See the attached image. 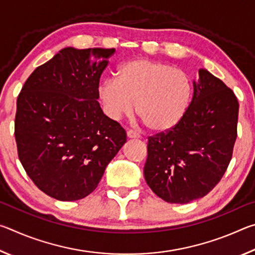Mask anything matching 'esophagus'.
<instances>
[{
  "label": "esophagus",
  "mask_w": 255,
  "mask_h": 255,
  "mask_svg": "<svg viewBox=\"0 0 255 255\" xmlns=\"http://www.w3.org/2000/svg\"><path fill=\"white\" fill-rule=\"evenodd\" d=\"M127 136H128V138H139L140 137V135L138 132H136L135 130H128L127 131Z\"/></svg>",
  "instance_id": "obj_1"
}]
</instances>
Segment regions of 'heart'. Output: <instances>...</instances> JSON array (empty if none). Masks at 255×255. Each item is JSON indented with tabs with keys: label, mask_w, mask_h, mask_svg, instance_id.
Segmentation results:
<instances>
[{
	"label": "heart",
	"mask_w": 255,
	"mask_h": 255,
	"mask_svg": "<svg viewBox=\"0 0 255 255\" xmlns=\"http://www.w3.org/2000/svg\"><path fill=\"white\" fill-rule=\"evenodd\" d=\"M106 115L112 120L130 116L135 109L149 129L164 131L176 126L192 97L190 77L180 68L149 59H132L98 89Z\"/></svg>",
	"instance_id": "heart-1"
}]
</instances>
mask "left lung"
Here are the masks:
<instances>
[{
	"mask_svg": "<svg viewBox=\"0 0 255 255\" xmlns=\"http://www.w3.org/2000/svg\"><path fill=\"white\" fill-rule=\"evenodd\" d=\"M237 119L239 101L232 89L200 70L182 120L148 137L144 176L155 195L170 204L208 195L232 159Z\"/></svg>",
	"mask_w": 255,
	"mask_h": 255,
	"instance_id": "obj_1",
	"label": "left lung"
}]
</instances>
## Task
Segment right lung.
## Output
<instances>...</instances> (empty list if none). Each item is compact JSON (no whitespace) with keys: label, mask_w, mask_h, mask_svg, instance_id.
Masks as SVG:
<instances>
[{"label":"right lung","mask_w":255,"mask_h":255,"mask_svg":"<svg viewBox=\"0 0 255 255\" xmlns=\"http://www.w3.org/2000/svg\"><path fill=\"white\" fill-rule=\"evenodd\" d=\"M115 51L64 48L31 73L18 96L19 159L32 182L57 200L89 196L127 140L97 101L100 76Z\"/></svg>","instance_id":"right-lung-1"}]
</instances>
